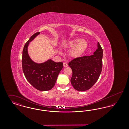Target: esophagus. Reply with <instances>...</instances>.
Returning <instances> with one entry per match:
<instances>
[{
	"label": "esophagus",
	"instance_id": "obj_1",
	"mask_svg": "<svg viewBox=\"0 0 129 129\" xmlns=\"http://www.w3.org/2000/svg\"><path fill=\"white\" fill-rule=\"evenodd\" d=\"M63 66H64V67H67L68 65V64L66 63H63Z\"/></svg>",
	"mask_w": 129,
	"mask_h": 129
}]
</instances>
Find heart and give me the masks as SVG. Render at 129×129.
I'll use <instances>...</instances> for the list:
<instances>
[{
    "mask_svg": "<svg viewBox=\"0 0 129 129\" xmlns=\"http://www.w3.org/2000/svg\"><path fill=\"white\" fill-rule=\"evenodd\" d=\"M88 44L85 40L81 38H76L70 41L65 47L68 49H71L70 52V56L74 58H79L83 55L88 48Z\"/></svg>",
    "mask_w": 129,
    "mask_h": 129,
    "instance_id": "heart-1",
    "label": "heart"
}]
</instances>
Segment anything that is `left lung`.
I'll list each match as a JSON object with an SVG mask.
<instances>
[{
  "label": "left lung",
  "mask_w": 129,
  "mask_h": 129,
  "mask_svg": "<svg viewBox=\"0 0 129 129\" xmlns=\"http://www.w3.org/2000/svg\"><path fill=\"white\" fill-rule=\"evenodd\" d=\"M103 55V50L98 42L93 55L74 58L69 63L73 72L71 82L75 89L86 91L96 83L102 70Z\"/></svg>",
  "instance_id": "obj_1"
}]
</instances>
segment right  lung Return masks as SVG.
Wrapping results in <instances>:
<instances>
[{
  "label": "right lung",
  "mask_w": 129,
  "mask_h": 129,
  "mask_svg": "<svg viewBox=\"0 0 129 129\" xmlns=\"http://www.w3.org/2000/svg\"><path fill=\"white\" fill-rule=\"evenodd\" d=\"M40 33L33 34L25 44L22 54V68L26 79L32 86L39 90L47 91L55 86L63 64L51 59L41 63L35 62L31 59L27 50L29 44Z\"/></svg>",
  "instance_id": "obj_1"
}]
</instances>
